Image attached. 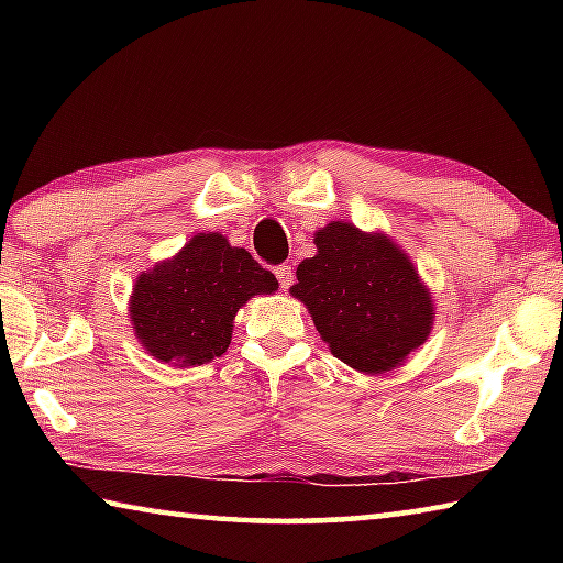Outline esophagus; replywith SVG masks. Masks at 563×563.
<instances>
[{
	"label": "esophagus",
	"mask_w": 563,
	"mask_h": 563,
	"mask_svg": "<svg viewBox=\"0 0 563 563\" xmlns=\"http://www.w3.org/2000/svg\"><path fill=\"white\" fill-rule=\"evenodd\" d=\"M275 275H278V283H280V288L283 290H288L290 285H292V268L290 265H278V268H275Z\"/></svg>",
	"instance_id": "34e87169"
}]
</instances>
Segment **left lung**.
<instances>
[{
	"label": "left lung",
	"instance_id": "obj_1",
	"mask_svg": "<svg viewBox=\"0 0 563 563\" xmlns=\"http://www.w3.org/2000/svg\"><path fill=\"white\" fill-rule=\"evenodd\" d=\"M318 253L298 265L292 298L305 302L332 355L365 375L402 365L432 332L434 302L402 247L385 233L330 221Z\"/></svg>",
	"mask_w": 563,
	"mask_h": 563
}]
</instances>
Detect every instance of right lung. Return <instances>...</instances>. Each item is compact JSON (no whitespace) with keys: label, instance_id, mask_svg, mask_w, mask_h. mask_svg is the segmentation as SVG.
<instances>
[{"label":"right lung","instance_id":"1","mask_svg":"<svg viewBox=\"0 0 563 563\" xmlns=\"http://www.w3.org/2000/svg\"><path fill=\"white\" fill-rule=\"evenodd\" d=\"M275 290V275L245 247L221 233H198L174 258L136 278L129 308L133 335L166 365H206L231 345L235 312L253 295Z\"/></svg>","mask_w":563,"mask_h":563}]
</instances>
